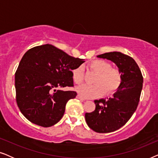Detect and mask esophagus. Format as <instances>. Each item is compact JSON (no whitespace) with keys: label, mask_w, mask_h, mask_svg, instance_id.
I'll return each mask as SVG.
<instances>
[{"label":"esophagus","mask_w":158,"mask_h":158,"mask_svg":"<svg viewBox=\"0 0 158 158\" xmlns=\"http://www.w3.org/2000/svg\"><path fill=\"white\" fill-rule=\"evenodd\" d=\"M77 98H78V99H80V100H81V101H85V98H83V97H82V96H80V95H77Z\"/></svg>","instance_id":"1"}]
</instances>
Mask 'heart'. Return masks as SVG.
Instances as JSON below:
<instances>
[{
    "mask_svg": "<svg viewBox=\"0 0 158 158\" xmlns=\"http://www.w3.org/2000/svg\"><path fill=\"white\" fill-rule=\"evenodd\" d=\"M88 68L96 73L93 83L94 85H80L76 88V91L83 98H94L104 94H111L120 87L122 82V74L117 68H111V64L106 60H95L88 64ZM73 81L80 84L83 81V67L80 65L72 70Z\"/></svg>",
    "mask_w": 158,
    "mask_h": 158,
    "instance_id": "1",
    "label": "heart"
}]
</instances>
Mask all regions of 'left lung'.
Segmentation results:
<instances>
[{
  "mask_svg": "<svg viewBox=\"0 0 158 158\" xmlns=\"http://www.w3.org/2000/svg\"><path fill=\"white\" fill-rule=\"evenodd\" d=\"M97 57L114 62L122 74V82L111 98L95 100L96 109L85 113L88 127L98 133L117 130L128 122L137 109L142 89L143 77L133 58L119 52H111Z\"/></svg>",
  "mask_w": 158,
  "mask_h": 158,
  "instance_id": "obj_1",
  "label": "left lung"
}]
</instances>
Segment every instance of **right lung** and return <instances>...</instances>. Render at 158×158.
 Instances as JSON below:
<instances>
[{"instance_id": "add662e5", "label": "right lung", "mask_w": 158, "mask_h": 158, "mask_svg": "<svg viewBox=\"0 0 158 158\" xmlns=\"http://www.w3.org/2000/svg\"><path fill=\"white\" fill-rule=\"evenodd\" d=\"M85 62L52 44L30 49L15 73L16 103L23 116L39 126H53L77 93L57 88L73 86L72 70Z\"/></svg>"}]
</instances>
